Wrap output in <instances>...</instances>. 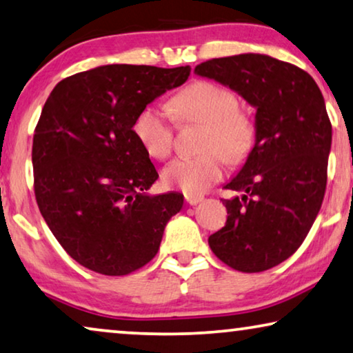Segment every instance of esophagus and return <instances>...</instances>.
I'll return each mask as SVG.
<instances>
[{
  "label": "esophagus",
  "mask_w": 353,
  "mask_h": 353,
  "mask_svg": "<svg viewBox=\"0 0 353 353\" xmlns=\"http://www.w3.org/2000/svg\"><path fill=\"white\" fill-rule=\"evenodd\" d=\"M185 201H187L188 204H190V206H196V204L204 201V198L199 196V194H187Z\"/></svg>",
  "instance_id": "obj_1"
}]
</instances>
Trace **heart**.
<instances>
[{"label":"heart","mask_w":353,"mask_h":353,"mask_svg":"<svg viewBox=\"0 0 353 353\" xmlns=\"http://www.w3.org/2000/svg\"><path fill=\"white\" fill-rule=\"evenodd\" d=\"M238 99L228 88L212 82H194L170 101L181 122L206 125L199 157H182L163 170V182L187 194H201L220 181L223 159L243 161L254 145L255 128L250 117L236 109ZM134 133L149 155L165 159L172 150V122L165 109L147 106L134 122Z\"/></svg>","instance_id":"1"}]
</instances>
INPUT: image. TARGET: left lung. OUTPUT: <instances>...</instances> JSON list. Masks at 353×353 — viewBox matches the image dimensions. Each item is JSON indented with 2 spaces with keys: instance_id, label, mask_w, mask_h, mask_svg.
I'll return each mask as SVG.
<instances>
[{
  "instance_id": "1",
  "label": "left lung",
  "mask_w": 353,
  "mask_h": 353,
  "mask_svg": "<svg viewBox=\"0 0 353 353\" xmlns=\"http://www.w3.org/2000/svg\"><path fill=\"white\" fill-rule=\"evenodd\" d=\"M243 97L255 112V144L225 185L227 223L209 236L217 259L243 272L292 256L311 230L327 188L331 123L306 71L261 54L214 59L194 68Z\"/></svg>"
}]
</instances>
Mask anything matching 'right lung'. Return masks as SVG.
I'll use <instances>...</instances> for the list:
<instances>
[{
  "instance_id": "add662e5",
  "label": "right lung",
  "mask_w": 353,
  "mask_h": 353,
  "mask_svg": "<svg viewBox=\"0 0 353 353\" xmlns=\"http://www.w3.org/2000/svg\"><path fill=\"white\" fill-rule=\"evenodd\" d=\"M190 66L104 65L55 85L33 138L34 194L46 223L79 265L125 276L160 249L183 194H149L159 172L133 126L182 85Z\"/></svg>"
}]
</instances>
